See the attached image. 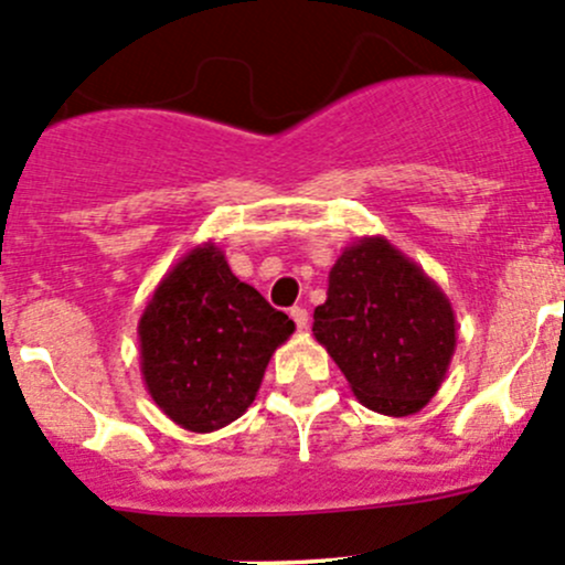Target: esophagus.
Returning a JSON list of instances; mask_svg holds the SVG:
<instances>
[{"label": "esophagus", "mask_w": 565, "mask_h": 565, "mask_svg": "<svg viewBox=\"0 0 565 565\" xmlns=\"http://www.w3.org/2000/svg\"><path fill=\"white\" fill-rule=\"evenodd\" d=\"M289 317L295 319V324H298V330L309 328V311H306L303 306H292V309H289Z\"/></svg>", "instance_id": "34e87169"}]
</instances>
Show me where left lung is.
<instances>
[{
	"label": "left lung",
	"instance_id": "1",
	"mask_svg": "<svg viewBox=\"0 0 565 565\" xmlns=\"http://www.w3.org/2000/svg\"><path fill=\"white\" fill-rule=\"evenodd\" d=\"M311 330L358 402L393 418L431 402L457 350L451 300L385 237L341 250Z\"/></svg>",
	"mask_w": 565,
	"mask_h": 565
}]
</instances>
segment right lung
Masks as SVG:
<instances>
[{"mask_svg": "<svg viewBox=\"0 0 565 565\" xmlns=\"http://www.w3.org/2000/svg\"><path fill=\"white\" fill-rule=\"evenodd\" d=\"M295 322L230 270L215 243L161 278L139 319L141 377L152 402L196 435L241 418Z\"/></svg>", "mask_w": 565, "mask_h": 565, "instance_id": "obj_1", "label": "right lung"}]
</instances>
